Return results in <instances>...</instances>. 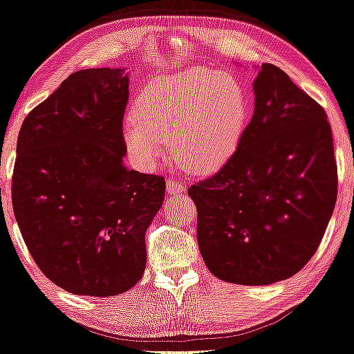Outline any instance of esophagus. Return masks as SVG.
Returning <instances> with one entry per match:
<instances>
[{
	"label": "esophagus",
	"instance_id": "esophagus-1",
	"mask_svg": "<svg viewBox=\"0 0 354 354\" xmlns=\"http://www.w3.org/2000/svg\"><path fill=\"white\" fill-rule=\"evenodd\" d=\"M167 191H168V194L178 195V194H183V192H186V186H184L183 183L176 181V179H173V178H168V179H167Z\"/></svg>",
	"mask_w": 354,
	"mask_h": 354
}]
</instances>
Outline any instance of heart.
<instances>
[{"label":"heart","mask_w":354,"mask_h":354,"mask_svg":"<svg viewBox=\"0 0 354 354\" xmlns=\"http://www.w3.org/2000/svg\"><path fill=\"white\" fill-rule=\"evenodd\" d=\"M248 122L250 97L239 79L191 68L147 84L124 125V141L140 170H154L171 140L186 168L209 175L235 156Z\"/></svg>","instance_id":"obj_1"}]
</instances>
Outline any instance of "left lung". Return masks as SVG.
<instances>
[{
    "label": "left lung",
    "instance_id": "obj_1",
    "mask_svg": "<svg viewBox=\"0 0 354 354\" xmlns=\"http://www.w3.org/2000/svg\"><path fill=\"white\" fill-rule=\"evenodd\" d=\"M254 114L235 156L189 187L208 270L263 286L302 270L323 240L337 200L328 115L278 66L252 84Z\"/></svg>",
    "mask_w": 354,
    "mask_h": 354
}]
</instances>
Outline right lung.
Wrapping results in <instances>:
<instances>
[{"label":"right lung","instance_id":"add662e5","mask_svg":"<svg viewBox=\"0 0 354 354\" xmlns=\"http://www.w3.org/2000/svg\"><path fill=\"white\" fill-rule=\"evenodd\" d=\"M124 68L68 76L26 115L12 207L39 270L68 292L113 297L146 267V230L165 198L162 176L129 170Z\"/></svg>","mask_w":354,"mask_h":354}]
</instances>
